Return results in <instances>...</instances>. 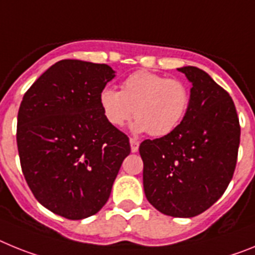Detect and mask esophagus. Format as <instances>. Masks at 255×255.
Wrapping results in <instances>:
<instances>
[{"label": "esophagus", "mask_w": 255, "mask_h": 255, "mask_svg": "<svg viewBox=\"0 0 255 255\" xmlns=\"http://www.w3.org/2000/svg\"><path fill=\"white\" fill-rule=\"evenodd\" d=\"M129 143H130V151H132V152L138 151V146H140L138 141H136L134 138H130Z\"/></svg>", "instance_id": "1"}]
</instances>
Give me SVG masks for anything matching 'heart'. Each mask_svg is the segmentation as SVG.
Returning a JSON list of instances; mask_svg holds the SVG:
<instances>
[{"mask_svg":"<svg viewBox=\"0 0 255 255\" xmlns=\"http://www.w3.org/2000/svg\"><path fill=\"white\" fill-rule=\"evenodd\" d=\"M104 117L113 127H123L136 117L134 133L169 134L178 127L190 103L189 88L178 79L151 72H136L122 83V91L105 87L100 92Z\"/></svg>","mask_w":255,"mask_h":255,"instance_id":"obj_1","label":"heart"}]
</instances>
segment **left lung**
Masks as SVG:
<instances>
[{
	"label": "left lung",
	"instance_id": "8db88e82",
	"mask_svg": "<svg viewBox=\"0 0 255 255\" xmlns=\"http://www.w3.org/2000/svg\"><path fill=\"white\" fill-rule=\"evenodd\" d=\"M192 85L187 112L169 134L140 145L143 191L160 213L191 218L226 191L234 176L240 125L230 95L196 66H182Z\"/></svg>",
	"mask_w": 255,
	"mask_h": 255
}]
</instances>
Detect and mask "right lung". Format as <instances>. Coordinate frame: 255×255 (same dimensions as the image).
Returning a JSON list of instances; mask_svg holds the SVG:
<instances>
[{
	"label": "right lung",
	"instance_id": "add662e5",
	"mask_svg": "<svg viewBox=\"0 0 255 255\" xmlns=\"http://www.w3.org/2000/svg\"><path fill=\"white\" fill-rule=\"evenodd\" d=\"M115 77L106 64L61 60L25 92L16 142L35 199L68 220L96 214L130 152L128 137L104 117L100 92Z\"/></svg>",
	"mask_w": 255,
	"mask_h": 255
}]
</instances>
